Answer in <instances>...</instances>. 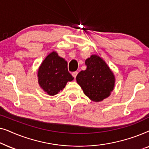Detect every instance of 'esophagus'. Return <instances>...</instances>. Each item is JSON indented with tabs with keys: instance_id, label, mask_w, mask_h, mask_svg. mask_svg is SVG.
I'll return each instance as SVG.
<instances>
[{
	"instance_id": "obj_1",
	"label": "esophagus",
	"mask_w": 149,
	"mask_h": 149,
	"mask_svg": "<svg viewBox=\"0 0 149 149\" xmlns=\"http://www.w3.org/2000/svg\"><path fill=\"white\" fill-rule=\"evenodd\" d=\"M77 74H78V72H77V71H75V72H73L72 73V75L73 77H74V78H76Z\"/></svg>"
}]
</instances>
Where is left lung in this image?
<instances>
[{
  "label": "left lung",
  "mask_w": 149,
  "mask_h": 149,
  "mask_svg": "<svg viewBox=\"0 0 149 149\" xmlns=\"http://www.w3.org/2000/svg\"><path fill=\"white\" fill-rule=\"evenodd\" d=\"M87 68L76 77L77 82L86 96L95 102L102 101L111 94L115 77L105 61L97 55H91L85 60Z\"/></svg>",
  "instance_id": "left-lung-1"
}]
</instances>
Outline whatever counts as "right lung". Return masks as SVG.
I'll use <instances>...</instances> for the list:
<instances>
[{
	"label": "right lung",
	"instance_id": "1",
	"mask_svg": "<svg viewBox=\"0 0 149 149\" xmlns=\"http://www.w3.org/2000/svg\"><path fill=\"white\" fill-rule=\"evenodd\" d=\"M37 77L40 88L49 95L58 93L68 81L74 79L68 70V63L55 51L42 61L38 69Z\"/></svg>",
	"mask_w": 149,
	"mask_h": 149
}]
</instances>
